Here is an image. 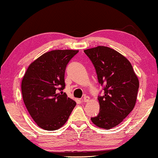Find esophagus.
Wrapping results in <instances>:
<instances>
[{"mask_svg": "<svg viewBox=\"0 0 158 158\" xmlns=\"http://www.w3.org/2000/svg\"><path fill=\"white\" fill-rule=\"evenodd\" d=\"M83 99L84 102H88L90 100V97H88V96H84Z\"/></svg>", "mask_w": 158, "mask_h": 158, "instance_id": "obj_1", "label": "esophagus"}]
</instances>
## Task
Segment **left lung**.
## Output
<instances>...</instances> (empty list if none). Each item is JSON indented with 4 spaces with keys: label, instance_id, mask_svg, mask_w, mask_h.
Wrapping results in <instances>:
<instances>
[{
    "label": "left lung",
    "instance_id": "8db88e82",
    "mask_svg": "<svg viewBox=\"0 0 158 158\" xmlns=\"http://www.w3.org/2000/svg\"><path fill=\"white\" fill-rule=\"evenodd\" d=\"M93 63L104 93L98 97L99 113L93 123L106 130L119 125L136 104L139 86L131 62L121 54L106 46L84 50Z\"/></svg>",
    "mask_w": 158,
    "mask_h": 158
}]
</instances>
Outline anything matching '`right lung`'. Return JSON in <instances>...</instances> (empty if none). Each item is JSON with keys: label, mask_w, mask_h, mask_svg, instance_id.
Masks as SVG:
<instances>
[{"label": "right lung", "mask_w": 158, "mask_h": 158, "mask_svg": "<svg viewBox=\"0 0 158 158\" xmlns=\"http://www.w3.org/2000/svg\"><path fill=\"white\" fill-rule=\"evenodd\" d=\"M77 50H54L32 61L22 81V94L27 109L43 129L55 131L68 120L76 102L63 93L64 73Z\"/></svg>", "instance_id": "right-lung-1"}]
</instances>
